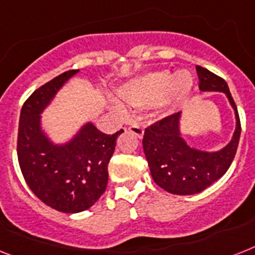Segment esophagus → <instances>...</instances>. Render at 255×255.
Segmentation results:
<instances>
[{
    "label": "esophagus",
    "instance_id": "obj_1",
    "mask_svg": "<svg viewBox=\"0 0 255 255\" xmlns=\"http://www.w3.org/2000/svg\"><path fill=\"white\" fill-rule=\"evenodd\" d=\"M128 131L132 132L133 134H136L137 137L141 138L142 136H144V128L141 127V124L137 123V122H134V123H132L129 127H128Z\"/></svg>",
    "mask_w": 255,
    "mask_h": 255
}]
</instances>
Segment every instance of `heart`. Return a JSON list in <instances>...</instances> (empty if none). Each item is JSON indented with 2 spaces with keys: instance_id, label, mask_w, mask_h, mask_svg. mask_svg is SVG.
<instances>
[{
  "instance_id": "1",
  "label": "heart",
  "mask_w": 255,
  "mask_h": 255,
  "mask_svg": "<svg viewBox=\"0 0 255 255\" xmlns=\"http://www.w3.org/2000/svg\"><path fill=\"white\" fill-rule=\"evenodd\" d=\"M194 77L188 70H178L171 74L167 70L153 72L133 81L121 92V97L134 107L160 105L170 111L185 102L191 93Z\"/></svg>"
}]
</instances>
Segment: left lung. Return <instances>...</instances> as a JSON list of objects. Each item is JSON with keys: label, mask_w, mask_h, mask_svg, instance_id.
<instances>
[{"label": "left lung", "mask_w": 255, "mask_h": 255, "mask_svg": "<svg viewBox=\"0 0 255 255\" xmlns=\"http://www.w3.org/2000/svg\"><path fill=\"white\" fill-rule=\"evenodd\" d=\"M202 92H223L235 110L236 127L232 141L219 152H200L188 146L179 134V115L174 113L145 128L142 148L153 181L175 195H192L206 190L227 173L235 158L241 134V122L224 78L196 65Z\"/></svg>", "instance_id": "obj_1"}]
</instances>
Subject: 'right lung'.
I'll list each match as a JSON object with an SVG mask.
<instances>
[{
	"label": "right lung",
	"instance_id": "right-lung-1",
	"mask_svg": "<svg viewBox=\"0 0 255 255\" xmlns=\"http://www.w3.org/2000/svg\"><path fill=\"white\" fill-rule=\"evenodd\" d=\"M78 70H68L36 89L23 103L16 153L20 171L31 191L53 210L76 214L90 208L106 190L107 166L118 136L88 123L65 145H53L40 129V113Z\"/></svg>",
	"mask_w": 255,
	"mask_h": 255
}]
</instances>
